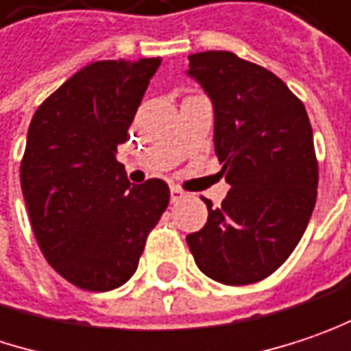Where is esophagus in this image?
<instances>
[{"label":"esophagus","mask_w":351,"mask_h":351,"mask_svg":"<svg viewBox=\"0 0 351 351\" xmlns=\"http://www.w3.org/2000/svg\"><path fill=\"white\" fill-rule=\"evenodd\" d=\"M169 193H171V204H178V202H182L186 197V191L182 188H178V186H171Z\"/></svg>","instance_id":"34e87169"}]
</instances>
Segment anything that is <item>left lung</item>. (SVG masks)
<instances>
[{
  "mask_svg": "<svg viewBox=\"0 0 351 351\" xmlns=\"http://www.w3.org/2000/svg\"><path fill=\"white\" fill-rule=\"evenodd\" d=\"M188 73L212 97L219 176L232 186L219 208L206 199L208 223L186 238L189 252L219 284L262 282L295 250L315 206L310 117L278 75L232 51L193 53Z\"/></svg>",
  "mask_w": 351,
  "mask_h": 351,
  "instance_id": "left-lung-1",
  "label": "left lung"
}]
</instances>
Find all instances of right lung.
Returning <instances> with one entry per match:
<instances>
[{"label": "right lung", "instance_id": "add662e5", "mask_svg": "<svg viewBox=\"0 0 351 351\" xmlns=\"http://www.w3.org/2000/svg\"><path fill=\"white\" fill-rule=\"evenodd\" d=\"M160 63H89L29 123L19 180L32 230L47 263L77 288L123 286L169 204L163 180L132 186L115 158Z\"/></svg>", "mask_w": 351, "mask_h": 351}]
</instances>
